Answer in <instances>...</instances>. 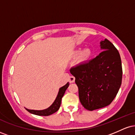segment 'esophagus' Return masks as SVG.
Listing matches in <instances>:
<instances>
[{
	"instance_id": "1",
	"label": "esophagus",
	"mask_w": 135,
	"mask_h": 135,
	"mask_svg": "<svg viewBox=\"0 0 135 135\" xmlns=\"http://www.w3.org/2000/svg\"><path fill=\"white\" fill-rule=\"evenodd\" d=\"M75 77H74V76H70L69 79V83H74V82H75Z\"/></svg>"
}]
</instances>
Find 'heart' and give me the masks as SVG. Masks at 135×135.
Instances as JSON below:
<instances>
[{
    "label": "heart",
    "instance_id": "b5f03b06",
    "mask_svg": "<svg viewBox=\"0 0 135 135\" xmlns=\"http://www.w3.org/2000/svg\"><path fill=\"white\" fill-rule=\"evenodd\" d=\"M80 52V50L79 49V50L77 51L75 53L79 54ZM91 55H92V51H91V49H89V48H86V49H84L83 52H81V56H80V57H81V59L83 60H87L90 58Z\"/></svg>",
    "mask_w": 135,
    "mask_h": 135
}]
</instances>
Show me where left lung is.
<instances>
[{"mask_svg": "<svg viewBox=\"0 0 135 135\" xmlns=\"http://www.w3.org/2000/svg\"><path fill=\"white\" fill-rule=\"evenodd\" d=\"M100 48L103 51L96 58L70 70L75 77L80 103L90 111L110 104L122 83V63L117 49L107 38L100 42Z\"/></svg>", "mask_w": 135, "mask_h": 135, "instance_id": "1", "label": "left lung"}]
</instances>
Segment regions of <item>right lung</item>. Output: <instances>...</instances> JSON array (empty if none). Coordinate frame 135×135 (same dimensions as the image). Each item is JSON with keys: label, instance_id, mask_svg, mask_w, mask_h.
Returning <instances> with one entry per match:
<instances>
[{"label": "right lung", "instance_id": "obj_1", "mask_svg": "<svg viewBox=\"0 0 135 135\" xmlns=\"http://www.w3.org/2000/svg\"><path fill=\"white\" fill-rule=\"evenodd\" d=\"M69 83H67L65 86H63V87L60 88L59 89L58 95H57L56 98L55 100L52 103V105L50 107H49L47 108H46L44 110H30L28 109V108H26V109L27 110V111H28L29 112L31 113V114H34V115L42 116H48L51 115V114L57 112L59 108H60L61 103V98H62L63 95H64L65 91L66 90L68 87H69Z\"/></svg>", "mask_w": 135, "mask_h": 135}]
</instances>
